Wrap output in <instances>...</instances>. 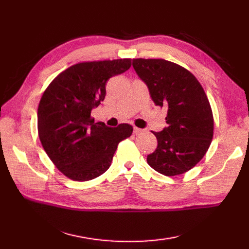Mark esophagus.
<instances>
[{"label":"esophagus","instance_id":"obj_1","mask_svg":"<svg viewBox=\"0 0 249 249\" xmlns=\"http://www.w3.org/2000/svg\"><path fill=\"white\" fill-rule=\"evenodd\" d=\"M142 131H143V129L138 128V127H134V133L135 134H140V133H142Z\"/></svg>","mask_w":249,"mask_h":249}]
</instances>
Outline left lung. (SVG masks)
Returning a JSON list of instances; mask_svg holds the SVG:
<instances>
[{"instance_id": "8db88e82", "label": "left lung", "mask_w": 249, "mask_h": 249, "mask_svg": "<svg viewBox=\"0 0 249 249\" xmlns=\"http://www.w3.org/2000/svg\"><path fill=\"white\" fill-rule=\"evenodd\" d=\"M153 102L167 109L168 126L160 133L149 165L163 176L187 172L202 160L213 139L212 108L200 82L186 68L162 59H134Z\"/></svg>"}]
</instances>
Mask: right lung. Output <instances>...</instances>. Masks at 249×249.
I'll return each mask as SVG.
<instances>
[{"mask_svg":"<svg viewBox=\"0 0 249 249\" xmlns=\"http://www.w3.org/2000/svg\"><path fill=\"white\" fill-rule=\"evenodd\" d=\"M131 59L80 62L59 73L45 89L37 111L38 136L54 166L73 181H89L109 169L133 126L108 127L91 116L106 96V83L123 73Z\"/></svg>","mask_w":249,"mask_h":249,"instance_id":"1","label":"right lung"}]
</instances>
